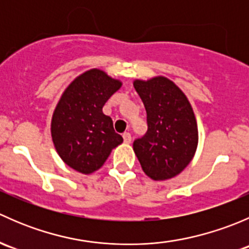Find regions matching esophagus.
Returning <instances> with one entry per match:
<instances>
[{
    "mask_svg": "<svg viewBox=\"0 0 249 249\" xmlns=\"http://www.w3.org/2000/svg\"><path fill=\"white\" fill-rule=\"evenodd\" d=\"M123 139H124L125 143L131 142V135H130V132H124V134H123Z\"/></svg>",
    "mask_w": 249,
    "mask_h": 249,
    "instance_id": "1",
    "label": "esophagus"
}]
</instances>
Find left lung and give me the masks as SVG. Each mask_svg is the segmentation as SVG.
Returning a JSON list of instances; mask_svg holds the SVG:
<instances>
[{"instance_id":"left-lung-1","label":"left lung","mask_w":249,"mask_h":249,"mask_svg":"<svg viewBox=\"0 0 249 249\" xmlns=\"http://www.w3.org/2000/svg\"><path fill=\"white\" fill-rule=\"evenodd\" d=\"M147 110L148 131L134 142L143 172L154 180L179 175L194 158L199 131L194 110L184 92L169 78L134 80Z\"/></svg>"}]
</instances>
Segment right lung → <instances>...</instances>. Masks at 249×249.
Masks as SVG:
<instances>
[{
	"label": "right lung",
	"instance_id": "1",
	"mask_svg": "<svg viewBox=\"0 0 249 249\" xmlns=\"http://www.w3.org/2000/svg\"><path fill=\"white\" fill-rule=\"evenodd\" d=\"M122 87V82L105 71L91 69L79 74L65 89L53 113L50 132L62 161L83 173L97 171L123 137L104 114L107 100Z\"/></svg>",
	"mask_w": 249,
	"mask_h": 249
}]
</instances>
